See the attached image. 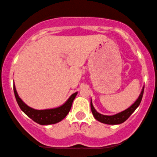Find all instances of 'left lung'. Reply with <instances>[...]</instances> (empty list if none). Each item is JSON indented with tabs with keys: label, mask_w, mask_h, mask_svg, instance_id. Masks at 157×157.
Listing matches in <instances>:
<instances>
[{
	"label": "left lung",
	"mask_w": 157,
	"mask_h": 157,
	"mask_svg": "<svg viewBox=\"0 0 157 157\" xmlns=\"http://www.w3.org/2000/svg\"><path fill=\"white\" fill-rule=\"evenodd\" d=\"M144 89V87H143L142 91V92H141L139 97L138 98L136 101L130 107H129L128 109L124 110V111L121 112V113H118V114L114 115H104L98 113V112L94 109L92 101H91V109H92V113L93 115H94V117L95 118V119L98 120V121L101 122V123L106 124H119L123 123V122H124L125 121L132 115V113H133V112L136 109L138 106H139L143 97Z\"/></svg>",
	"instance_id": "obj_1"
}]
</instances>
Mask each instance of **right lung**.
<instances>
[{"label": "right lung", "mask_w": 157, "mask_h": 157, "mask_svg": "<svg viewBox=\"0 0 157 157\" xmlns=\"http://www.w3.org/2000/svg\"><path fill=\"white\" fill-rule=\"evenodd\" d=\"M13 90H14L15 99H16L17 103H18L21 109L29 118H30L31 119L41 125L53 124H56L61 121L69 113L71 108L72 103H73V101L75 100L76 95L77 94V92L74 93L68 98V101L63 106H59V107L51 109L37 110L30 107L22 101V100L18 97L15 85H13Z\"/></svg>", "instance_id": "1"}]
</instances>
